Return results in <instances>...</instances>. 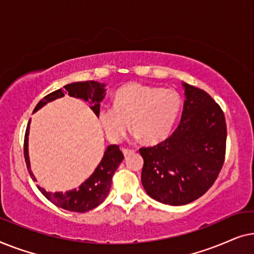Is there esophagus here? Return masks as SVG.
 I'll list each match as a JSON object with an SVG mask.
<instances>
[{
    "instance_id": "esophagus-1",
    "label": "esophagus",
    "mask_w": 254,
    "mask_h": 254,
    "mask_svg": "<svg viewBox=\"0 0 254 254\" xmlns=\"http://www.w3.org/2000/svg\"><path fill=\"white\" fill-rule=\"evenodd\" d=\"M123 152H124V155H125V156H128V155L133 154L134 150H133V149H127V148H123Z\"/></svg>"
}]
</instances>
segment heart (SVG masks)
<instances>
[{
	"label": "heart",
	"instance_id": "heart-1",
	"mask_svg": "<svg viewBox=\"0 0 254 254\" xmlns=\"http://www.w3.org/2000/svg\"><path fill=\"white\" fill-rule=\"evenodd\" d=\"M182 106L175 90L128 84L114 96L113 105H103L98 118L111 141H119L129 126L143 141L155 143L168 136Z\"/></svg>",
	"mask_w": 254,
	"mask_h": 254
}]
</instances>
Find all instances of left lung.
I'll use <instances>...</instances> for the list:
<instances>
[{
    "mask_svg": "<svg viewBox=\"0 0 254 254\" xmlns=\"http://www.w3.org/2000/svg\"><path fill=\"white\" fill-rule=\"evenodd\" d=\"M186 99L180 124L168 138L141 148V180L152 199L183 206L213 186L225 158L227 124L210 95L183 83Z\"/></svg>",
    "mask_w": 254,
    "mask_h": 254,
    "instance_id": "1",
    "label": "left lung"
}]
</instances>
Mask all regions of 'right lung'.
Returning a JSON list of instances; mask_svg holds the SVG:
<instances>
[{
  "label": "right lung",
  "mask_w": 254,
  "mask_h": 254,
  "mask_svg": "<svg viewBox=\"0 0 254 254\" xmlns=\"http://www.w3.org/2000/svg\"><path fill=\"white\" fill-rule=\"evenodd\" d=\"M105 84H100L98 82L93 81H85V82H75L70 83L64 86V89H58L55 91L51 92L50 95L45 96L39 103L37 104L36 109L33 112H36L41 109L44 105H46L48 102L61 98L65 93H68L70 97L75 98H81L85 102L91 104V110L98 117L99 105L100 102L105 97ZM29 128H30V120L27 124L25 137H24V158L29 170L31 178L36 180V177L33 176L32 171L30 168L29 161V151H27V141H29ZM124 159V154L119 149V145L112 144L109 145L104 152V157L99 165L97 166L95 171L81 186L77 189L68 190V192H46L44 189L38 186L40 192L54 203L55 206L64 208L65 210L77 211V213H85L99 206L100 203L105 200V197L109 195L111 184H112V178L114 172L118 169V166Z\"/></svg>",
  "instance_id": "1"
}]
</instances>
